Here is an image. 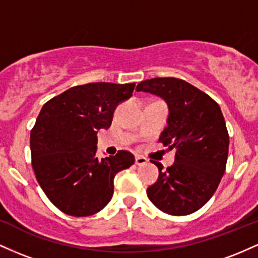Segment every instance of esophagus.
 Here are the masks:
<instances>
[{
    "label": "esophagus",
    "mask_w": 258,
    "mask_h": 258,
    "mask_svg": "<svg viewBox=\"0 0 258 258\" xmlns=\"http://www.w3.org/2000/svg\"><path fill=\"white\" fill-rule=\"evenodd\" d=\"M148 162V159L144 158V156L142 155H136V165H138V166H143V165H146Z\"/></svg>",
    "instance_id": "obj_1"
}]
</instances>
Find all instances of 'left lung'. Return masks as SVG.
<instances>
[{"label": "left lung", "instance_id": "obj_1", "mask_svg": "<svg viewBox=\"0 0 258 258\" xmlns=\"http://www.w3.org/2000/svg\"><path fill=\"white\" fill-rule=\"evenodd\" d=\"M136 90L167 103V127L159 141L176 152L173 165L166 170L153 161L159 178L147 189L148 198L165 214H193L211 199L226 171L229 136L220 105L205 92L176 78L146 80Z\"/></svg>", "mask_w": 258, "mask_h": 258}]
</instances>
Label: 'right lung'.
Wrapping results in <instances>:
<instances>
[{"label": "right lung", "instance_id": "1", "mask_svg": "<svg viewBox=\"0 0 258 258\" xmlns=\"http://www.w3.org/2000/svg\"><path fill=\"white\" fill-rule=\"evenodd\" d=\"M136 84L93 82L69 88L41 109L30 133L31 164L44 194L61 212L86 217L99 212L114 194V177L135 164L119 150L97 158V133L109 128L115 108Z\"/></svg>", "mask_w": 258, "mask_h": 258}]
</instances>
